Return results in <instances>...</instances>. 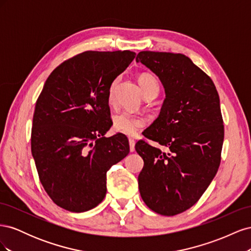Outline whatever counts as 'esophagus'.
Returning a JSON list of instances; mask_svg holds the SVG:
<instances>
[{"label": "esophagus", "mask_w": 251, "mask_h": 251, "mask_svg": "<svg viewBox=\"0 0 251 251\" xmlns=\"http://www.w3.org/2000/svg\"><path fill=\"white\" fill-rule=\"evenodd\" d=\"M128 143H130L131 151H135V140L133 138H128Z\"/></svg>", "instance_id": "34e87169"}]
</instances>
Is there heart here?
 Wrapping results in <instances>:
<instances>
[{
	"instance_id": "heart-1",
	"label": "heart",
	"mask_w": 251,
	"mask_h": 251,
	"mask_svg": "<svg viewBox=\"0 0 251 251\" xmlns=\"http://www.w3.org/2000/svg\"><path fill=\"white\" fill-rule=\"evenodd\" d=\"M116 82H117V79L114 80L109 88V94H108L109 102L113 101L114 89H115ZM138 82L143 94L151 88L154 87L159 88L157 79L153 76V75L149 73H142L141 75H139ZM146 124H147L146 117L142 115H138V114H132L128 112H121L113 117V130L128 136L135 135L139 128L142 127Z\"/></svg>"
}]
</instances>
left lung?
Wrapping results in <instances>:
<instances>
[{
  "mask_svg": "<svg viewBox=\"0 0 251 251\" xmlns=\"http://www.w3.org/2000/svg\"><path fill=\"white\" fill-rule=\"evenodd\" d=\"M154 72L165 91L160 114L135 149L143 159L141 198L162 216L191 208L206 191L221 162L224 140L220 98L214 81L181 53L141 51L136 57Z\"/></svg>",
  "mask_w": 251,
  "mask_h": 251,
  "instance_id": "1",
  "label": "left lung"
}]
</instances>
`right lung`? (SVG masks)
I'll return each mask as SVG.
<instances>
[{"label": "right lung", "instance_id": "1", "mask_svg": "<svg viewBox=\"0 0 251 251\" xmlns=\"http://www.w3.org/2000/svg\"><path fill=\"white\" fill-rule=\"evenodd\" d=\"M135 55L130 50L82 52L45 82L33 114L31 153L57 206L72 212L96 207L107 194V172L130 151L126 135H103L113 125L109 88Z\"/></svg>", "mask_w": 251, "mask_h": 251}]
</instances>
